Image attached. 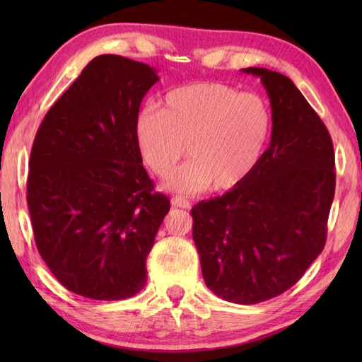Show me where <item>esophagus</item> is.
Returning a JSON list of instances; mask_svg holds the SVG:
<instances>
[{
  "instance_id": "1",
  "label": "esophagus",
  "mask_w": 362,
  "mask_h": 362,
  "mask_svg": "<svg viewBox=\"0 0 362 362\" xmlns=\"http://www.w3.org/2000/svg\"><path fill=\"white\" fill-rule=\"evenodd\" d=\"M171 205L175 206V209H189V206H191L188 199L179 197V196H175V197L171 199Z\"/></svg>"
}]
</instances>
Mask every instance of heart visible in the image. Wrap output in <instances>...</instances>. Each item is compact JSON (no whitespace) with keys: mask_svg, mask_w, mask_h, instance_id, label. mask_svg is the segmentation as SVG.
<instances>
[{"mask_svg":"<svg viewBox=\"0 0 362 362\" xmlns=\"http://www.w3.org/2000/svg\"><path fill=\"white\" fill-rule=\"evenodd\" d=\"M274 126L266 98L222 82H194L169 90L163 109L138 110L134 134L140 156L153 174L166 177L187 153L193 158L166 185L194 194L214 185L232 189L255 171Z\"/></svg>","mask_w":362,"mask_h":362,"instance_id":"heart-1","label":"heart"}]
</instances>
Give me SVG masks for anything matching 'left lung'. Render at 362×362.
<instances>
[{
	"label": "left lung",
	"instance_id": "obj_1",
	"mask_svg": "<svg viewBox=\"0 0 362 362\" xmlns=\"http://www.w3.org/2000/svg\"><path fill=\"white\" fill-rule=\"evenodd\" d=\"M255 74L272 107L271 144L247 179L191 209L205 284L232 303L283 294L324 250L336 171L324 121L286 76Z\"/></svg>",
	"mask_w": 362,
	"mask_h": 362
}]
</instances>
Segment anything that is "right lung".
<instances>
[{
    "mask_svg": "<svg viewBox=\"0 0 362 362\" xmlns=\"http://www.w3.org/2000/svg\"><path fill=\"white\" fill-rule=\"evenodd\" d=\"M157 70L104 54L45 115L29 158L28 206L38 253L64 286L93 300L140 292L171 205L156 191L134 122Z\"/></svg>",
    "mask_w": 362,
    "mask_h": 362,
    "instance_id": "add662e5",
    "label": "right lung"
}]
</instances>
